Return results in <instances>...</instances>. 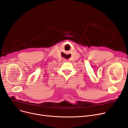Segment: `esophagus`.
Returning <instances> with one entry per match:
<instances>
[{"instance_id":"obj_1","label":"esophagus","mask_w":128,"mask_h":128,"mask_svg":"<svg viewBox=\"0 0 128 128\" xmlns=\"http://www.w3.org/2000/svg\"><path fill=\"white\" fill-rule=\"evenodd\" d=\"M64 61H65V62H68V60H64Z\"/></svg>"}]
</instances>
